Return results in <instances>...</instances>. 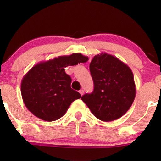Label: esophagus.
Returning a JSON list of instances; mask_svg holds the SVG:
<instances>
[{
  "label": "esophagus",
  "instance_id": "obj_1",
  "mask_svg": "<svg viewBox=\"0 0 161 161\" xmlns=\"http://www.w3.org/2000/svg\"><path fill=\"white\" fill-rule=\"evenodd\" d=\"M79 93H80L81 95H83V94H84V90H82V89L79 90Z\"/></svg>",
  "mask_w": 161,
  "mask_h": 161
}]
</instances>
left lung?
Returning <instances> with one entry per match:
<instances>
[{"instance_id": "1", "label": "left lung", "mask_w": 161, "mask_h": 161, "mask_svg": "<svg viewBox=\"0 0 161 161\" xmlns=\"http://www.w3.org/2000/svg\"><path fill=\"white\" fill-rule=\"evenodd\" d=\"M89 69L95 87L92 93L82 96V101L100 120L110 122L120 118L136 97L132 70L117 57L107 53L94 57Z\"/></svg>"}]
</instances>
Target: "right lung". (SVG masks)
I'll list each match as a JSON object with an SVG mask.
<instances>
[{"label":"right lung","instance_id":"add662e5","mask_svg":"<svg viewBox=\"0 0 161 161\" xmlns=\"http://www.w3.org/2000/svg\"><path fill=\"white\" fill-rule=\"evenodd\" d=\"M88 60V57L77 53L40 62L31 68L21 82L22 97L28 110L47 122L62 117L72 102L81 97L71 88V77L65 68Z\"/></svg>","mask_w":161,"mask_h":161}]
</instances>
